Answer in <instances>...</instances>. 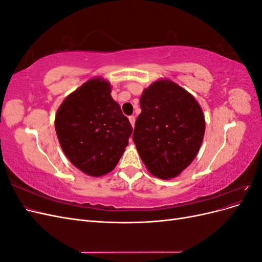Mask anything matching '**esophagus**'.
I'll return each instance as SVG.
<instances>
[{"label": "esophagus", "instance_id": "obj_1", "mask_svg": "<svg viewBox=\"0 0 262 262\" xmlns=\"http://www.w3.org/2000/svg\"><path fill=\"white\" fill-rule=\"evenodd\" d=\"M129 121H130L131 125L134 126V123H136V117H134V116H130V117H129Z\"/></svg>", "mask_w": 262, "mask_h": 262}]
</instances>
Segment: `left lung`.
<instances>
[{"mask_svg": "<svg viewBox=\"0 0 262 262\" xmlns=\"http://www.w3.org/2000/svg\"><path fill=\"white\" fill-rule=\"evenodd\" d=\"M133 142L153 176L171 179L192 163L202 144L205 120L199 102L168 78L141 95Z\"/></svg>", "mask_w": 262, "mask_h": 262, "instance_id": "left-lung-1", "label": "left lung"}]
</instances>
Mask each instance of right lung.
I'll list each match as a JSON object with an SVG mask.
<instances>
[{"mask_svg": "<svg viewBox=\"0 0 262 262\" xmlns=\"http://www.w3.org/2000/svg\"><path fill=\"white\" fill-rule=\"evenodd\" d=\"M112 85L93 77L63 100L54 119L62 150L92 177L114 170L128 146L132 126L112 97Z\"/></svg>", "mask_w": 262, "mask_h": 262, "instance_id": "right-lung-1", "label": "right lung"}]
</instances>
